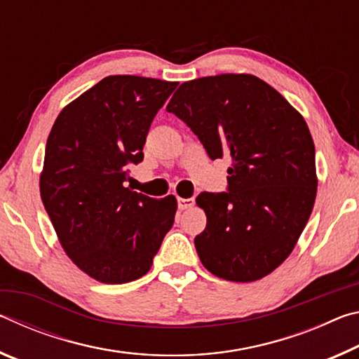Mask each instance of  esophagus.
<instances>
[{"mask_svg":"<svg viewBox=\"0 0 359 359\" xmlns=\"http://www.w3.org/2000/svg\"><path fill=\"white\" fill-rule=\"evenodd\" d=\"M177 205H179L180 210L190 209L194 205V199L193 198H177Z\"/></svg>","mask_w":359,"mask_h":359,"instance_id":"obj_1","label":"esophagus"}]
</instances>
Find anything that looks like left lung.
<instances>
[{
	"instance_id": "left-lung-1",
	"label": "left lung",
	"mask_w": 359,
	"mask_h": 359,
	"mask_svg": "<svg viewBox=\"0 0 359 359\" xmlns=\"http://www.w3.org/2000/svg\"><path fill=\"white\" fill-rule=\"evenodd\" d=\"M187 123L210 160L228 156V191H203L208 224L194 238L212 274L253 282L293 250L317 196L315 145L306 120L252 74L184 82L166 106Z\"/></svg>"
}]
</instances>
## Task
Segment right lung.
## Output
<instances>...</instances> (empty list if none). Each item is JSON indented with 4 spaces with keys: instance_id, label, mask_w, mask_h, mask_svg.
I'll return each mask as SVG.
<instances>
[{
    "instance_id": "1",
    "label": "right lung",
    "mask_w": 359,
    "mask_h": 359,
    "mask_svg": "<svg viewBox=\"0 0 359 359\" xmlns=\"http://www.w3.org/2000/svg\"><path fill=\"white\" fill-rule=\"evenodd\" d=\"M177 82L109 76L66 106L47 139L39 188L60 244L102 283L145 276L172 228L177 201L123 184L144 160L156 112Z\"/></svg>"
}]
</instances>
